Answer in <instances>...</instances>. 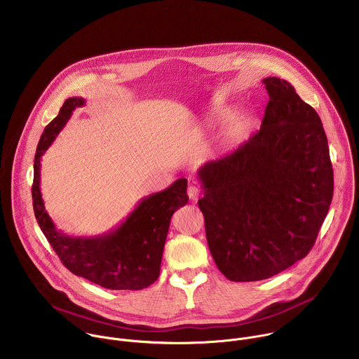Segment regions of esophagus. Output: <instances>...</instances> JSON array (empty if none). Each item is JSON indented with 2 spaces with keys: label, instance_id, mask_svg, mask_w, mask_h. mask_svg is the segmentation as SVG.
<instances>
[{
  "label": "esophagus",
  "instance_id": "obj_1",
  "mask_svg": "<svg viewBox=\"0 0 359 359\" xmlns=\"http://www.w3.org/2000/svg\"><path fill=\"white\" fill-rule=\"evenodd\" d=\"M201 195H202V192H201V189L198 187H195V185H189L188 187V196H189V199L192 202H196L201 198Z\"/></svg>",
  "mask_w": 359,
  "mask_h": 359
}]
</instances>
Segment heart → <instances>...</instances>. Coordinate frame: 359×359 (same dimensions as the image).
I'll return each instance as SVG.
<instances>
[{"label":"heart","mask_w":359,"mask_h":359,"mask_svg":"<svg viewBox=\"0 0 359 359\" xmlns=\"http://www.w3.org/2000/svg\"><path fill=\"white\" fill-rule=\"evenodd\" d=\"M233 116V109H222V110H217L212 118H210V125L213 123H219V122H223V121H227L230 117ZM250 126V118L248 116H241L237 117L234 122L231 123L229 132H227V140L229 142H233V140H237L239 139L246 130Z\"/></svg>","instance_id":"b5f03b06"}]
</instances>
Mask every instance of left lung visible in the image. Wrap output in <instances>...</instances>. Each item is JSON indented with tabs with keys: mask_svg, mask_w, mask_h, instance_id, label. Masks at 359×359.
I'll use <instances>...</instances> for the list:
<instances>
[{
	"mask_svg": "<svg viewBox=\"0 0 359 359\" xmlns=\"http://www.w3.org/2000/svg\"><path fill=\"white\" fill-rule=\"evenodd\" d=\"M257 133L198 170L206 238L231 281L269 278L312 249L333 199V167L318 113L270 76Z\"/></svg>",
	"mask_w": 359,
	"mask_h": 359,
	"instance_id": "left-lung-1",
	"label": "left lung"
}]
</instances>
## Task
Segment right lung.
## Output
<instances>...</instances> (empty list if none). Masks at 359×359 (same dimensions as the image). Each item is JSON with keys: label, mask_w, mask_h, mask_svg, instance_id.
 <instances>
[{"label": "right lung", "mask_w": 359, "mask_h": 359, "mask_svg": "<svg viewBox=\"0 0 359 359\" xmlns=\"http://www.w3.org/2000/svg\"><path fill=\"white\" fill-rule=\"evenodd\" d=\"M85 99L69 97L37 144L33 165V210L36 220L64 266L74 274L109 290H142L160 274L163 249L171 216L188 203L185 178L161 192L143 198L120 226L96 237H69L55 229L40 192V161L57 135Z\"/></svg>", "instance_id": "right-lung-1"}]
</instances>
